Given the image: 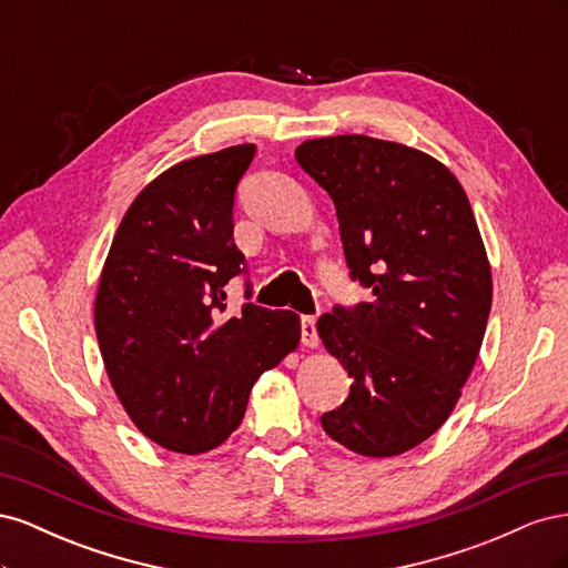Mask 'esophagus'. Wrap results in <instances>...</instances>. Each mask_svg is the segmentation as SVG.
<instances>
[{
    "label": "esophagus",
    "mask_w": 568,
    "mask_h": 568,
    "mask_svg": "<svg viewBox=\"0 0 568 568\" xmlns=\"http://www.w3.org/2000/svg\"><path fill=\"white\" fill-rule=\"evenodd\" d=\"M301 341H303V346H307V348H315L317 343H320L315 317H311V315H303L301 317Z\"/></svg>",
    "instance_id": "1"
}]
</instances>
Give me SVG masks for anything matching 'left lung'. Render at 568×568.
I'll return each mask as SVG.
<instances>
[{
	"mask_svg": "<svg viewBox=\"0 0 568 568\" xmlns=\"http://www.w3.org/2000/svg\"><path fill=\"white\" fill-rule=\"evenodd\" d=\"M296 161L336 205L351 280L374 294L317 320L353 379L322 428L357 455H400L450 417L486 334L493 282L469 199L436 159L365 134L303 142Z\"/></svg>",
	"mask_w": 568,
	"mask_h": 568,
	"instance_id": "1",
	"label": "left lung"
}]
</instances>
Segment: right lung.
I'll return each instance as SVG.
<instances>
[{"label":"right lung","instance_id":"1","mask_svg":"<svg viewBox=\"0 0 568 568\" xmlns=\"http://www.w3.org/2000/svg\"><path fill=\"white\" fill-rule=\"evenodd\" d=\"M253 156V144H239L165 170L132 201L99 280L97 341L118 400L173 453L225 443L257 376L301 338L291 311L244 303L227 315L225 286L248 272L234 203Z\"/></svg>","mask_w":568,"mask_h":568}]
</instances>
